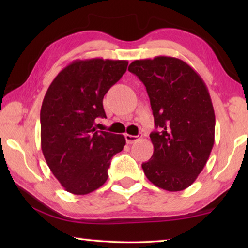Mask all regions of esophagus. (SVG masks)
<instances>
[{"label":"esophagus","instance_id":"obj_1","mask_svg":"<svg viewBox=\"0 0 248 248\" xmlns=\"http://www.w3.org/2000/svg\"><path fill=\"white\" fill-rule=\"evenodd\" d=\"M125 141H127L128 144H132L134 142H137L139 140V136H131V134H125L124 136Z\"/></svg>","mask_w":248,"mask_h":248}]
</instances>
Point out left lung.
<instances>
[{"mask_svg":"<svg viewBox=\"0 0 248 248\" xmlns=\"http://www.w3.org/2000/svg\"><path fill=\"white\" fill-rule=\"evenodd\" d=\"M128 70L144 84L155 127L152 157L142 164L151 183L180 191L195 182L215 144L216 116L200 75L177 58L136 60Z\"/></svg>","mask_w":248,"mask_h":248,"instance_id":"1","label":"left lung"}]
</instances>
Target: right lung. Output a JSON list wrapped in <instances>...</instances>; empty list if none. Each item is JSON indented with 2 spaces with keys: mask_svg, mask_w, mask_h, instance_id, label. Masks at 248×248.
Instances as JSON below:
<instances>
[{
  "mask_svg": "<svg viewBox=\"0 0 248 248\" xmlns=\"http://www.w3.org/2000/svg\"><path fill=\"white\" fill-rule=\"evenodd\" d=\"M128 61L75 60L50 84L40 110L41 150L59 183L73 195H86L108 178L112 156L123 151V134L97 131L106 118L103 98L127 71Z\"/></svg>",
  "mask_w": 248,
  "mask_h": 248,
  "instance_id": "1",
  "label": "right lung"
}]
</instances>
